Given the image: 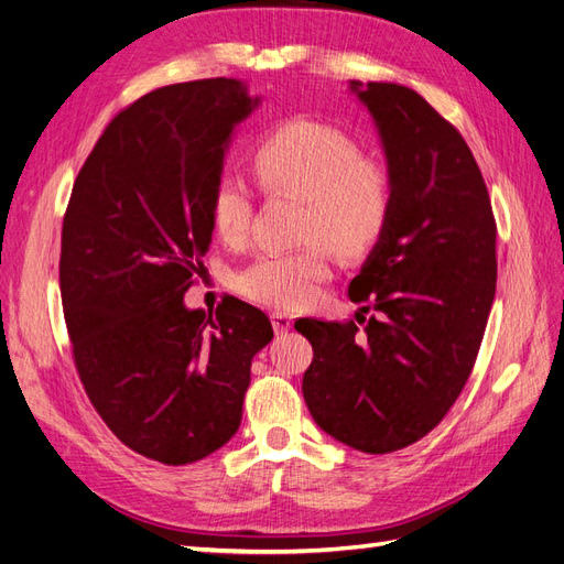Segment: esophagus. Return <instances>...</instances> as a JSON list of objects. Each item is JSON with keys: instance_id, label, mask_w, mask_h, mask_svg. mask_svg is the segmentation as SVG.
<instances>
[{"instance_id": "esophagus-1", "label": "esophagus", "mask_w": 564, "mask_h": 564, "mask_svg": "<svg viewBox=\"0 0 564 564\" xmlns=\"http://www.w3.org/2000/svg\"><path fill=\"white\" fill-rule=\"evenodd\" d=\"M270 322H272V329H275V334H286L289 329H292V324H294V319L289 317L286 313H272L270 315Z\"/></svg>"}]
</instances>
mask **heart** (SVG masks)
<instances>
[{
	"label": "heart",
	"mask_w": 564,
	"mask_h": 564,
	"mask_svg": "<svg viewBox=\"0 0 564 564\" xmlns=\"http://www.w3.org/2000/svg\"><path fill=\"white\" fill-rule=\"evenodd\" d=\"M253 172L270 193L305 202L301 235L319 240L340 259H357L381 240L392 209L388 169L362 158L350 135L329 124L294 119L253 150ZM251 220V187L240 176H224L212 195V224L228 245H240ZM327 272L319 245L299 251H270L251 261L235 284L265 305H301Z\"/></svg>",
	"instance_id": "obj_1"
}]
</instances>
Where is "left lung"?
Instances as JSON below:
<instances>
[{"mask_svg": "<svg viewBox=\"0 0 564 564\" xmlns=\"http://www.w3.org/2000/svg\"><path fill=\"white\" fill-rule=\"evenodd\" d=\"M348 89L371 115L392 183L386 232L348 286L379 315L362 332L294 327L313 344L303 398L315 423L388 454L431 433L470 377L497 294V226L470 148L429 100L392 82Z\"/></svg>", "mask_w": 564, "mask_h": 564, "instance_id": "8db88e82", "label": "left lung"}]
</instances>
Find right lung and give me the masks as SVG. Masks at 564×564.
<instances>
[{"mask_svg":"<svg viewBox=\"0 0 564 564\" xmlns=\"http://www.w3.org/2000/svg\"><path fill=\"white\" fill-rule=\"evenodd\" d=\"M259 106L232 77L145 94L94 145L63 218L61 299L84 390L129 449L166 466L237 433L251 360L272 340L240 299L216 313L183 301L235 129Z\"/></svg>","mask_w":564,"mask_h":564,"instance_id":"add662e5","label":"right lung"}]
</instances>
